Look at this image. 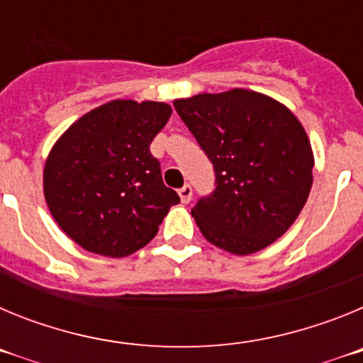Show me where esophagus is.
Here are the masks:
<instances>
[{
  "label": "esophagus",
  "mask_w": 363,
  "mask_h": 363,
  "mask_svg": "<svg viewBox=\"0 0 363 363\" xmlns=\"http://www.w3.org/2000/svg\"><path fill=\"white\" fill-rule=\"evenodd\" d=\"M178 194H179V200H182V203H189V201L192 200V187L191 185H184V187L178 191Z\"/></svg>",
  "instance_id": "34e87169"
}]
</instances>
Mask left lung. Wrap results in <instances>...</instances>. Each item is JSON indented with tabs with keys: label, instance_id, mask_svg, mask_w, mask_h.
<instances>
[{
	"label": "left lung",
	"instance_id": "8db88e82",
	"mask_svg": "<svg viewBox=\"0 0 363 363\" xmlns=\"http://www.w3.org/2000/svg\"><path fill=\"white\" fill-rule=\"evenodd\" d=\"M174 108L216 174V189L191 211L207 242L240 256L277 242L313 185V149L298 118L245 89L176 99Z\"/></svg>",
	"mask_w": 363,
	"mask_h": 363
}]
</instances>
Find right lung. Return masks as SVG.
<instances>
[{"label":"right lung","mask_w":363,"mask_h":363,"mask_svg":"<svg viewBox=\"0 0 363 363\" xmlns=\"http://www.w3.org/2000/svg\"><path fill=\"white\" fill-rule=\"evenodd\" d=\"M172 108L114 99L74 121L43 169L45 200L85 251L123 258L145 247L179 196L165 187L150 142Z\"/></svg>","instance_id":"add662e5"}]
</instances>
